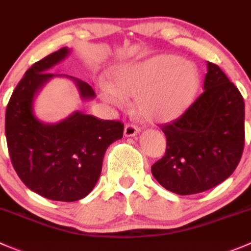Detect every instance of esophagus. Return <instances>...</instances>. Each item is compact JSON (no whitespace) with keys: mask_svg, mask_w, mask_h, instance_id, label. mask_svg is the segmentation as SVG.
<instances>
[{"mask_svg":"<svg viewBox=\"0 0 251 251\" xmlns=\"http://www.w3.org/2000/svg\"><path fill=\"white\" fill-rule=\"evenodd\" d=\"M138 132H140L138 127H136L135 125H131V124H127V125L125 126V128H124V136H125V137H133V136L137 135Z\"/></svg>","mask_w":251,"mask_h":251,"instance_id":"obj_1","label":"esophagus"}]
</instances>
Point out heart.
I'll return each instance as SVG.
<instances>
[{"label":"heart","instance_id":"b5f03b06","mask_svg":"<svg viewBox=\"0 0 251 251\" xmlns=\"http://www.w3.org/2000/svg\"><path fill=\"white\" fill-rule=\"evenodd\" d=\"M201 84L199 69L176 55H155L114 67L110 82H101L100 96L116 106L136 97L138 115L150 123L180 118L195 100Z\"/></svg>","mask_w":251,"mask_h":251}]
</instances>
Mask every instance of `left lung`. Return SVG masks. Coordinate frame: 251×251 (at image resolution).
I'll return each instance as SVG.
<instances>
[{"mask_svg": "<svg viewBox=\"0 0 251 251\" xmlns=\"http://www.w3.org/2000/svg\"><path fill=\"white\" fill-rule=\"evenodd\" d=\"M203 92L179 119L162 127L167 151L152 175L167 190L193 195L225 181L244 148V99L225 72L207 62Z\"/></svg>", "mask_w": 251, "mask_h": 251, "instance_id": "1", "label": "left lung"}]
</instances>
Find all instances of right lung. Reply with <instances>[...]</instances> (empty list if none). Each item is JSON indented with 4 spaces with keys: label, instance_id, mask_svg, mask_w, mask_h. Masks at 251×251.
Here are the masks:
<instances>
[{
    "label": "right lung",
    "instance_id": "obj_1",
    "mask_svg": "<svg viewBox=\"0 0 251 251\" xmlns=\"http://www.w3.org/2000/svg\"><path fill=\"white\" fill-rule=\"evenodd\" d=\"M62 48L38 61L12 93L6 109V140L12 164L28 189L53 201L72 202L86 198L98 182L109 146L123 138L120 121L99 120L75 111L55 124L34 114V100L53 77L75 82L82 100L96 97L82 79L49 72L70 55Z\"/></svg>",
    "mask_w": 251,
    "mask_h": 251
}]
</instances>
